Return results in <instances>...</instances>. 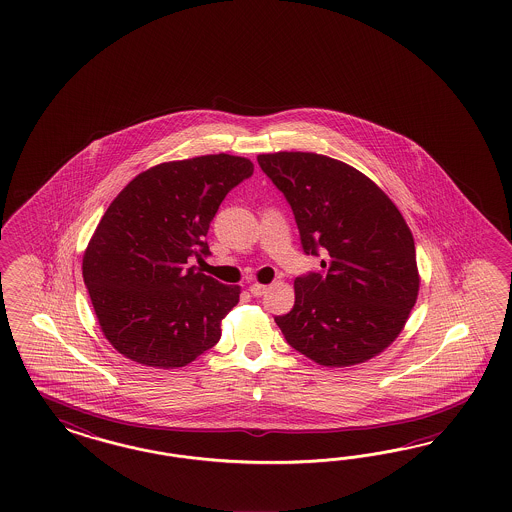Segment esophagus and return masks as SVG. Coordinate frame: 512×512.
<instances>
[{"mask_svg": "<svg viewBox=\"0 0 512 512\" xmlns=\"http://www.w3.org/2000/svg\"><path fill=\"white\" fill-rule=\"evenodd\" d=\"M266 285H263V283H251L249 285V293L253 296H263L264 293H266Z\"/></svg>", "mask_w": 512, "mask_h": 512, "instance_id": "1", "label": "esophagus"}]
</instances>
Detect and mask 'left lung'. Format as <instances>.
Segmentation results:
<instances>
[{"mask_svg": "<svg viewBox=\"0 0 512 512\" xmlns=\"http://www.w3.org/2000/svg\"><path fill=\"white\" fill-rule=\"evenodd\" d=\"M293 208L302 248L325 274L295 279L276 317L287 343L328 368L362 364L400 336L417 296L415 240L398 206L355 167L313 152L259 154Z\"/></svg>", "mask_w": 512, "mask_h": 512, "instance_id": "1", "label": "left lung"}]
</instances>
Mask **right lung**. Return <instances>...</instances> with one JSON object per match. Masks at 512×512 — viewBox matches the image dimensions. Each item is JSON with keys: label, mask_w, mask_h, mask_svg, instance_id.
<instances>
[{"label": "right lung", "mask_w": 512, "mask_h": 512, "mask_svg": "<svg viewBox=\"0 0 512 512\" xmlns=\"http://www.w3.org/2000/svg\"><path fill=\"white\" fill-rule=\"evenodd\" d=\"M251 174L253 163L238 155L167 161L110 202L84 251L82 276L101 332L120 355L174 370L219 341L240 287L187 259L210 253L204 236L219 204Z\"/></svg>", "instance_id": "1"}]
</instances>
